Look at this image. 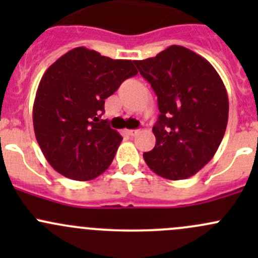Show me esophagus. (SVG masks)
<instances>
[{
  "mask_svg": "<svg viewBox=\"0 0 258 258\" xmlns=\"http://www.w3.org/2000/svg\"><path fill=\"white\" fill-rule=\"evenodd\" d=\"M126 134L128 135V136L134 137V136H136V135L140 134V130H127Z\"/></svg>",
  "mask_w": 258,
  "mask_h": 258,
  "instance_id": "34e87169",
  "label": "esophagus"
}]
</instances>
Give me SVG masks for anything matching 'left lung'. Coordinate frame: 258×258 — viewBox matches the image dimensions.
<instances>
[{
	"label": "left lung",
	"mask_w": 258,
	"mask_h": 258,
	"mask_svg": "<svg viewBox=\"0 0 258 258\" xmlns=\"http://www.w3.org/2000/svg\"><path fill=\"white\" fill-rule=\"evenodd\" d=\"M157 95L156 145L144 153L148 167L167 179L199 172L215 156L228 121L225 85L207 59L173 45L156 57L134 61Z\"/></svg>",
	"instance_id": "left-lung-1"
}]
</instances>
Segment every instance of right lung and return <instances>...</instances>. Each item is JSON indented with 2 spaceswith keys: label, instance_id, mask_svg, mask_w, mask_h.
Listing matches in <instances>:
<instances>
[{
  "label": "right lung",
  "instance_id": "right-lung-1",
  "mask_svg": "<svg viewBox=\"0 0 258 258\" xmlns=\"http://www.w3.org/2000/svg\"><path fill=\"white\" fill-rule=\"evenodd\" d=\"M137 75L131 59H112L76 47L46 70L33 102L36 140L62 176L90 181L105 172L122 141L100 119L105 100Z\"/></svg>",
  "mask_w": 258,
  "mask_h": 258
}]
</instances>
